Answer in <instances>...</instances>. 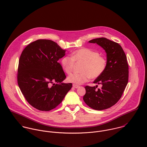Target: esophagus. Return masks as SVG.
<instances>
[{
    "label": "esophagus",
    "instance_id": "obj_1",
    "mask_svg": "<svg viewBox=\"0 0 147 147\" xmlns=\"http://www.w3.org/2000/svg\"><path fill=\"white\" fill-rule=\"evenodd\" d=\"M73 86L75 88H78L79 87V85H76V84H73Z\"/></svg>",
    "mask_w": 147,
    "mask_h": 147
}]
</instances>
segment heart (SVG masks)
<instances>
[{
    "instance_id": "1",
    "label": "heart",
    "mask_w": 147,
    "mask_h": 147,
    "mask_svg": "<svg viewBox=\"0 0 147 147\" xmlns=\"http://www.w3.org/2000/svg\"><path fill=\"white\" fill-rule=\"evenodd\" d=\"M75 62H83L81 73H73L69 75L67 80L74 84H82L90 78L95 79L100 77L105 71L107 59L104 56L91 49L83 47L78 49L71 54V57L65 56L62 59L61 64L64 71L69 74L73 70Z\"/></svg>"
}]
</instances>
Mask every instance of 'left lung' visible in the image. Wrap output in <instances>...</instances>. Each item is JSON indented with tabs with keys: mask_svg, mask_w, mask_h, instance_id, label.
I'll list each match as a JSON object with an SVG mask.
<instances>
[{
	"mask_svg": "<svg viewBox=\"0 0 147 147\" xmlns=\"http://www.w3.org/2000/svg\"><path fill=\"white\" fill-rule=\"evenodd\" d=\"M105 50L107 66L104 72L93 82L102 84L101 89L85 86L83 97L85 104L96 110H102L115 105L121 98L128 81V65L126 54L120 45L104 37L93 39Z\"/></svg>",
	"mask_w": 147,
	"mask_h": 147,
	"instance_id": "obj_1",
	"label": "left lung"
}]
</instances>
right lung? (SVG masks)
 I'll return each instance as SVG.
<instances>
[{
  "label": "right lung",
  "mask_w": 147,
  "mask_h": 147,
  "mask_svg": "<svg viewBox=\"0 0 147 147\" xmlns=\"http://www.w3.org/2000/svg\"><path fill=\"white\" fill-rule=\"evenodd\" d=\"M65 50L49 40L29 43L21 53L18 69V83L26 100L33 107L48 111L60 104L71 89L58 61ZM56 82V84H54Z\"/></svg>",
  "instance_id": "1"
}]
</instances>
